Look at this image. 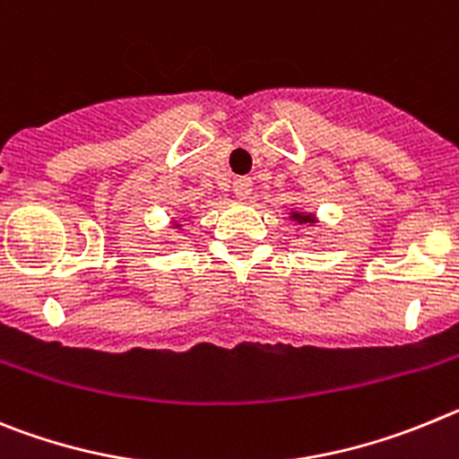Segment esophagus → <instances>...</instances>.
<instances>
[{"label": "esophagus", "instance_id": "obj_1", "mask_svg": "<svg viewBox=\"0 0 459 459\" xmlns=\"http://www.w3.org/2000/svg\"><path fill=\"white\" fill-rule=\"evenodd\" d=\"M251 189H254V183H251V178H238L233 183V194L238 196V199H249Z\"/></svg>", "mask_w": 459, "mask_h": 459}]
</instances>
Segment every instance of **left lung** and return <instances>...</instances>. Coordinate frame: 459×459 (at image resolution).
I'll return each instance as SVG.
<instances>
[{
    "instance_id": "left-lung-1",
    "label": "left lung",
    "mask_w": 459,
    "mask_h": 459,
    "mask_svg": "<svg viewBox=\"0 0 459 459\" xmlns=\"http://www.w3.org/2000/svg\"><path fill=\"white\" fill-rule=\"evenodd\" d=\"M290 220L297 221V224H316V217L311 212H290Z\"/></svg>"
}]
</instances>
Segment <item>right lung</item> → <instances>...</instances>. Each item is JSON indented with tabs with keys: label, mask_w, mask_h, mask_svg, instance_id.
<instances>
[{
	"label": "right lung",
	"mask_w": 459,
	"mask_h": 459,
	"mask_svg": "<svg viewBox=\"0 0 459 459\" xmlns=\"http://www.w3.org/2000/svg\"><path fill=\"white\" fill-rule=\"evenodd\" d=\"M173 226H176V229H180V224H173Z\"/></svg>",
	"instance_id": "add662e5"
}]
</instances>
